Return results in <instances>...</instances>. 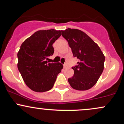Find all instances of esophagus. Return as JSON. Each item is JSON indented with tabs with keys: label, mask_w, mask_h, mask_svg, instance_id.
<instances>
[{
	"label": "esophagus",
	"mask_w": 124,
	"mask_h": 124,
	"mask_svg": "<svg viewBox=\"0 0 124 124\" xmlns=\"http://www.w3.org/2000/svg\"><path fill=\"white\" fill-rule=\"evenodd\" d=\"M63 68H67V65H66V63L63 64Z\"/></svg>",
	"instance_id": "34e87169"
}]
</instances>
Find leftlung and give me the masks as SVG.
Listing matches in <instances>:
<instances>
[{
  "label": "left lung",
  "mask_w": 124,
  "mask_h": 124,
  "mask_svg": "<svg viewBox=\"0 0 124 124\" xmlns=\"http://www.w3.org/2000/svg\"><path fill=\"white\" fill-rule=\"evenodd\" d=\"M62 33L68 42L74 56L78 59L77 65L72 67L74 75L68 81L74 89H90L102 74L105 56L99 46L83 31L68 28L62 31Z\"/></svg>",
  "instance_id": "8db88e82"
}]
</instances>
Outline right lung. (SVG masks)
Instances as JSON below:
<instances>
[{
  "mask_svg": "<svg viewBox=\"0 0 124 124\" xmlns=\"http://www.w3.org/2000/svg\"><path fill=\"white\" fill-rule=\"evenodd\" d=\"M62 31L51 29L34 32L22 43L17 56L18 68L26 85L36 92H45L53 87L63 65L48 63L54 53L53 43Z\"/></svg>",
  "mask_w": 124,
  "mask_h": 124,
  "instance_id": "obj_1",
  "label": "right lung"
}]
</instances>
